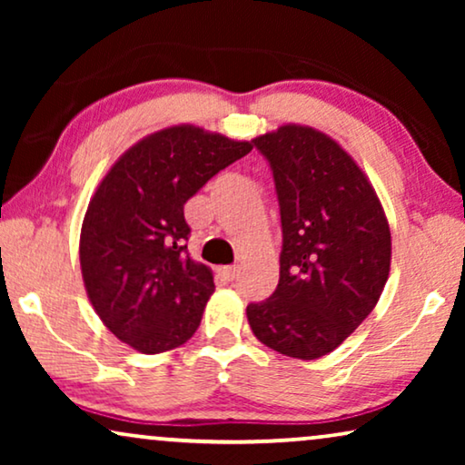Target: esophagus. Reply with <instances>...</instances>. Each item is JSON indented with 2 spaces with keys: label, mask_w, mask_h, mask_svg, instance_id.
I'll return each instance as SVG.
<instances>
[{
  "label": "esophagus",
  "mask_w": 465,
  "mask_h": 465,
  "mask_svg": "<svg viewBox=\"0 0 465 465\" xmlns=\"http://www.w3.org/2000/svg\"><path fill=\"white\" fill-rule=\"evenodd\" d=\"M239 272H241L239 266H222L220 269V275L224 277L226 282H234V279L239 277Z\"/></svg>",
  "instance_id": "obj_1"
}]
</instances>
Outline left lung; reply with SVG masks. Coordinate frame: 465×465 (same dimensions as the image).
<instances>
[{
    "mask_svg": "<svg viewBox=\"0 0 465 465\" xmlns=\"http://www.w3.org/2000/svg\"><path fill=\"white\" fill-rule=\"evenodd\" d=\"M272 169L282 213L279 283L247 307L260 342L288 358L334 351L379 302L391 232L372 183L326 133L283 124L253 139Z\"/></svg>",
    "mask_w": 465,
    "mask_h": 465,
    "instance_id": "obj_1",
    "label": "left lung"
}]
</instances>
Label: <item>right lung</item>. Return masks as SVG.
<instances>
[{
	"label": "right lung",
	"mask_w": 465,
	"mask_h": 465,
	"mask_svg": "<svg viewBox=\"0 0 465 465\" xmlns=\"http://www.w3.org/2000/svg\"><path fill=\"white\" fill-rule=\"evenodd\" d=\"M194 124H175L131 145L94 190L80 232V266L94 313L139 353H163L199 328L213 272L186 252L183 205L247 152Z\"/></svg>",
	"instance_id": "add662e5"
}]
</instances>
